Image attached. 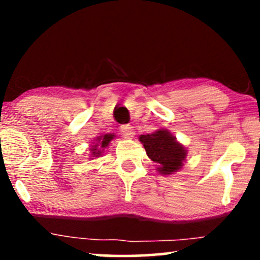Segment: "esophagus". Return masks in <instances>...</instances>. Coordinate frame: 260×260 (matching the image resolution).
Returning <instances> with one entry per match:
<instances>
[{
    "label": "esophagus",
    "instance_id": "1",
    "mask_svg": "<svg viewBox=\"0 0 260 260\" xmlns=\"http://www.w3.org/2000/svg\"><path fill=\"white\" fill-rule=\"evenodd\" d=\"M120 133H122L124 138H133L135 135L134 127L130 125H123L122 127H120Z\"/></svg>",
    "mask_w": 260,
    "mask_h": 260
}]
</instances>
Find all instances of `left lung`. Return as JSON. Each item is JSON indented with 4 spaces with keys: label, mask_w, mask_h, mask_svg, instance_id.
<instances>
[{
    "label": "left lung",
    "mask_w": 260,
    "mask_h": 260,
    "mask_svg": "<svg viewBox=\"0 0 260 260\" xmlns=\"http://www.w3.org/2000/svg\"><path fill=\"white\" fill-rule=\"evenodd\" d=\"M140 142L148 157L158 165V173L170 175L182 168L187 150L168 130L159 129L154 134L141 135Z\"/></svg>",
    "instance_id": "left-lung-1"
}]
</instances>
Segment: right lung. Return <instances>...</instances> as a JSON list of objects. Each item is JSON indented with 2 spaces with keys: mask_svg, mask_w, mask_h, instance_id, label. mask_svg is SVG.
I'll list each match as a JSON object with an SVG mask.
<instances>
[{
  "mask_svg": "<svg viewBox=\"0 0 260 260\" xmlns=\"http://www.w3.org/2000/svg\"><path fill=\"white\" fill-rule=\"evenodd\" d=\"M113 140V135L112 134H106L104 136H99L97 138V143H94L92 145V148H90V151H91V155L92 157H99V156H102L103 151H104V149L108 147L110 144V142Z\"/></svg>",
  "mask_w": 260,
  "mask_h": 260,
  "instance_id": "add662e5",
  "label": "right lung"
}]
</instances>
